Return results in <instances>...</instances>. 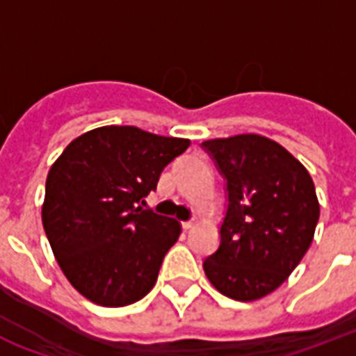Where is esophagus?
Returning a JSON list of instances; mask_svg holds the SVG:
<instances>
[{
    "label": "esophagus",
    "instance_id": "esophagus-1",
    "mask_svg": "<svg viewBox=\"0 0 356 356\" xmlns=\"http://www.w3.org/2000/svg\"><path fill=\"white\" fill-rule=\"evenodd\" d=\"M194 220H186V222H181V225H183V229H192L194 227Z\"/></svg>",
    "mask_w": 356,
    "mask_h": 356
}]
</instances>
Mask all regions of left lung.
I'll return each instance as SVG.
<instances>
[{
    "mask_svg": "<svg viewBox=\"0 0 356 356\" xmlns=\"http://www.w3.org/2000/svg\"><path fill=\"white\" fill-rule=\"evenodd\" d=\"M225 179L220 245L203 260L218 292L236 301L271 293L296 270L314 238L320 203L312 177L282 145L260 134L207 140Z\"/></svg>",
    "mask_w": 356,
    "mask_h": 356,
    "instance_id": "obj_1",
    "label": "left lung"
}]
</instances>
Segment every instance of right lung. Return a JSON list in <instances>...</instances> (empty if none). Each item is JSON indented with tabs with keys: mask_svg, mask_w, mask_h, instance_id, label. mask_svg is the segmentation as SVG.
<instances>
[{
	"mask_svg": "<svg viewBox=\"0 0 356 356\" xmlns=\"http://www.w3.org/2000/svg\"><path fill=\"white\" fill-rule=\"evenodd\" d=\"M190 140L108 125L70 142L46 179L44 231L60 270L92 303L125 307L155 286L181 234L144 197Z\"/></svg>",
	"mask_w": 356,
	"mask_h": 356,
	"instance_id": "right-lung-1",
	"label": "right lung"
}]
</instances>
